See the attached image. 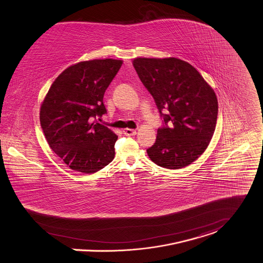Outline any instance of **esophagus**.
<instances>
[{"label":"esophagus","instance_id":"34e87169","mask_svg":"<svg viewBox=\"0 0 263 263\" xmlns=\"http://www.w3.org/2000/svg\"><path fill=\"white\" fill-rule=\"evenodd\" d=\"M123 134L127 137H133V136L137 135V130L132 129V128H125V129H123Z\"/></svg>","mask_w":263,"mask_h":263}]
</instances>
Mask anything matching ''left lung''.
<instances>
[{
  "label": "left lung",
  "instance_id": "8db88e82",
  "mask_svg": "<svg viewBox=\"0 0 263 263\" xmlns=\"http://www.w3.org/2000/svg\"><path fill=\"white\" fill-rule=\"evenodd\" d=\"M133 65L165 122L146 149L149 159L166 168L189 166L205 152L215 132L218 101L213 88L179 58L138 57ZM165 109L166 115L161 114Z\"/></svg>",
  "mask_w": 263,
  "mask_h": 263
}]
</instances>
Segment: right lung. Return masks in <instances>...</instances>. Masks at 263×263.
I'll list each match as a JSON object with an SVG mask.
<instances>
[{
  "mask_svg": "<svg viewBox=\"0 0 263 263\" xmlns=\"http://www.w3.org/2000/svg\"><path fill=\"white\" fill-rule=\"evenodd\" d=\"M121 64L110 58L73 64L54 80L41 104L48 144L73 171L93 174L115 159L118 136L95 120L106 114L103 96Z\"/></svg>",
  "mask_w": 263,
  "mask_h": 263,
  "instance_id": "right-lung-1",
  "label": "right lung"
}]
</instances>
